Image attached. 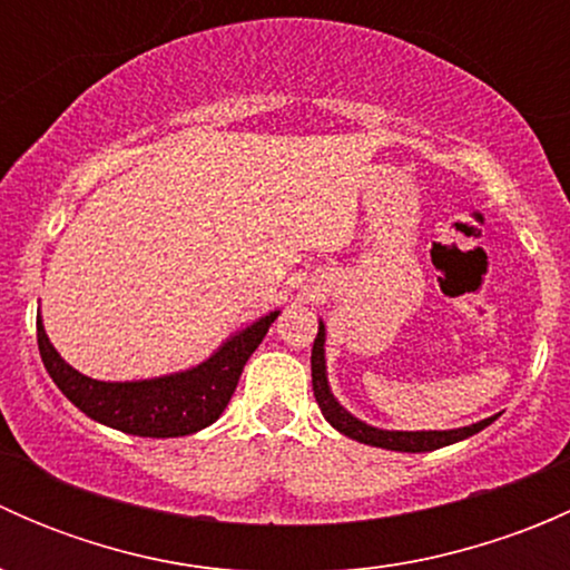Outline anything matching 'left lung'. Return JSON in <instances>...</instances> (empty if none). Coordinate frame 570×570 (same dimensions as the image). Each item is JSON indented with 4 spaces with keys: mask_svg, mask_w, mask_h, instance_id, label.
<instances>
[{
    "mask_svg": "<svg viewBox=\"0 0 570 570\" xmlns=\"http://www.w3.org/2000/svg\"><path fill=\"white\" fill-rule=\"evenodd\" d=\"M312 386H314V396H317V405L322 411V416L344 433L347 439L361 441V444L370 446H381V450H394V452H433L441 450V446H450L455 441L469 439V435L480 433L485 430L488 424L493 422L497 416L482 419V422L469 424V428L461 430H422V433H402V430H377L370 428V424L358 422L355 416H350L336 400H333L331 389H327V377H325V325L320 322L317 338H314L312 347Z\"/></svg>",
    "mask_w": 570,
    "mask_h": 570,
    "instance_id": "1",
    "label": "left lung"
}]
</instances>
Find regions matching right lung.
I'll use <instances>...</instances> for the list:
<instances>
[{
  "mask_svg": "<svg viewBox=\"0 0 570 570\" xmlns=\"http://www.w3.org/2000/svg\"><path fill=\"white\" fill-rule=\"evenodd\" d=\"M278 312L267 314L228 338L212 358L178 375L135 383H105L85 377L57 355L38 320V350L46 372L82 413L107 428L142 439H176L209 428L232 400L239 375L262 344Z\"/></svg>",
  "mask_w": 570,
  "mask_h": 570,
  "instance_id": "1",
  "label": "right lung"
}]
</instances>
